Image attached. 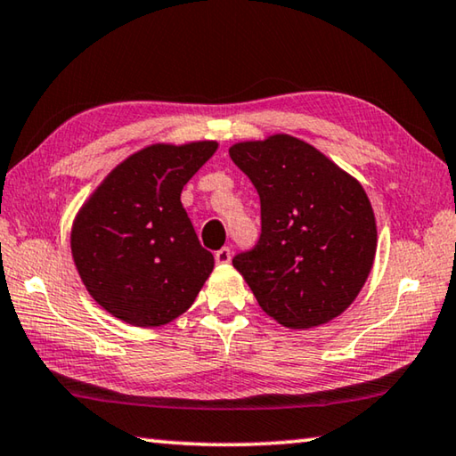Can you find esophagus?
Segmentation results:
<instances>
[{
	"label": "esophagus",
	"mask_w": 456,
	"mask_h": 456,
	"mask_svg": "<svg viewBox=\"0 0 456 456\" xmlns=\"http://www.w3.org/2000/svg\"><path fill=\"white\" fill-rule=\"evenodd\" d=\"M215 261H217L219 265H227L231 261V249L229 247H223L217 253H215Z\"/></svg>",
	"instance_id": "1"
}]
</instances>
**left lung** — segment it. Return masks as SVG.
<instances>
[{
    "instance_id": "obj_1",
    "label": "left lung",
    "mask_w": 456,
    "mask_h": 456,
    "mask_svg": "<svg viewBox=\"0 0 456 456\" xmlns=\"http://www.w3.org/2000/svg\"><path fill=\"white\" fill-rule=\"evenodd\" d=\"M229 154L261 200L259 243L233 259L261 310L291 330L342 315L376 257V217L364 187L285 133L235 142Z\"/></svg>"
}]
</instances>
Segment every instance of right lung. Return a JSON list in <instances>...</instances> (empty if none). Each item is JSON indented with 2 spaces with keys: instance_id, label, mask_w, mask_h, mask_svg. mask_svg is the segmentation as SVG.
<instances>
[{
  "instance_id": "right-lung-1",
  "label": "right lung",
  "mask_w": 456,
  "mask_h": 456,
  "mask_svg": "<svg viewBox=\"0 0 456 456\" xmlns=\"http://www.w3.org/2000/svg\"><path fill=\"white\" fill-rule=\"evenodd\" d=\"M217 149V141L144 146L114 167L76 213V272L114 318L136 328L165 326L189 310L209 280L215 259L200 247L181 192Z\"/></svg>"
}]
</instances>
